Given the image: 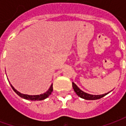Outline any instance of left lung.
Returning <instances> with one entry per match:
<instances>
[{
	"label": "left lung",
	"instance_id": "obj_1",
	"mask_svg": "<svg viewBox=\"0 0 126 126\" xmlns=\"http://www.w3.org/2000/svg\"><path fill=\"white\" fill-rule=\"evenodd\" d=\"M72 86L74 88V90L76 92L78 96H79V97L86 99V100H96V99H99L101 98L103 96H105V95L110 93L109 92L105 94H100V95H93V94H88V93H85L84 91H82V90H80L78 86H77L74 82H72Z\"/></svg>",
	"mask_w": 126,
	"mask_h": 126
}]
</instances>
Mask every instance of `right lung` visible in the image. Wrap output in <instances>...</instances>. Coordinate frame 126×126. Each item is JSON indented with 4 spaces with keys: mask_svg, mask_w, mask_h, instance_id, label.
Listing matches in <instances>:
<instances>
[{
    "mask_svg": "<svg viewBox=\"0 0 126 126\" xmlns=\"http://www.w3.org/2000/svg\"><path fill=\"white\" fill-rule=\"evenodd\" d=\"M10 83V82H9ZM11 86L13 88V90H14L16 94L17 95H19L20 97L23 98L24 99H26V100H44L45 98H47V97L49 96V95H50V94L52 93V90H53V88H52V84L50 85L49 89L47 90L46 93H43V94H41L40 95H28V94H22V93H19V91L15 89V88L11 84Z\"/></svg>",
    "mask_w": 126,
    "mask_h": 126,
    "instance_id": "1",
    "label": "right lung"
}]
</instances>
